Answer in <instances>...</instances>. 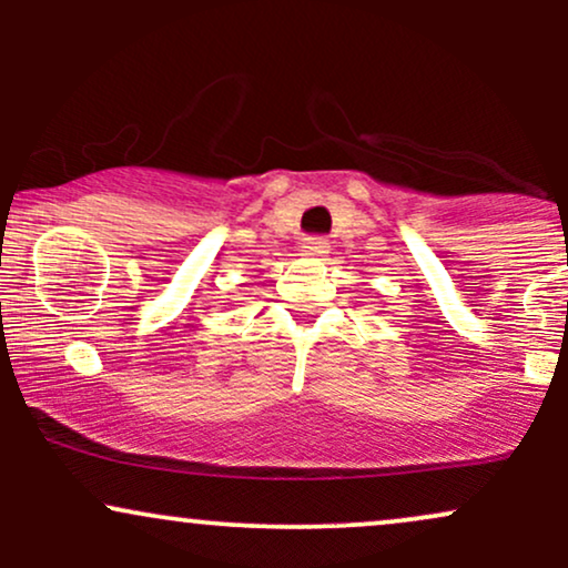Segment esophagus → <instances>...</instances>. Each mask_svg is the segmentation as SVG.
<instances>
[{
    "label": "esophagus",
    "instance_id": "obj_1",
    "mask_svg": "<svg viewBox=\"0 0 568 568\" xmlns=\"http://www.w3.org/2000/svg\"><path fill=\"white\" fill-rule=\"evenodd\" d=\"M302 251L306 253V256H325V253L331 251V245L325 237H304Z\"/></svg>",
    "mask_w": 568,
    "mask_h": 568
}]
</instances>
